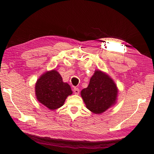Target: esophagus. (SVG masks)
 <instances>
[{
    "label": "esophagus",
    "instance_id": "obj_1",
    "mask_svg": "<svg viewBox=\"0 0 154 154\" xmlns=\"http://www.w3.org/2000/svg\"><path fill=\"white\" fill-rule=\"evenodd\" d=\"M73 92L75 94H79V89L78 88H73Z\"/></svg>",
    "mask_w": 154,
    "mask_h": 154
}]
</instances>
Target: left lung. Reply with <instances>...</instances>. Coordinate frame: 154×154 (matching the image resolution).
Returning <instances> with one entry per match:
<instances>
[{"mask_svg": "<svg viewBox=\"0 0 154 154\" xmlns=\"http://www.w3.org/2000/svg\"><path fill=\"white\" fill-rule=\"evenodd\" d=\"M81 95L90 111L100 114L116 103L118 88L109 75L96 71L88 88L82 90Z\"/></svg>", "mask_w": 154, "mask_h": 154, "instance_id": "1", "label": "left lung"}]
</instances>
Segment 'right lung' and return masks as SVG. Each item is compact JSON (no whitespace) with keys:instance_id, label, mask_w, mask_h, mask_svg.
Wrapping results in <instances>:
<instances>
[{"instance_id":"obj_1","label":"right lung","mask_w":154,"mask_h":154,"mask_svg":"<svg viewBox=\"0 0 154 154\" xmlns=\"http://www.w3.org/2000/svg\"><path fill=\"white\" fill-rule=\"evenodd\" d=\"M72 93L70 85L62 82L61 75L55 70L43 74L35 85L37 100L51 110L63 105L67 96Z\"/></svg>"}]
</instances>
